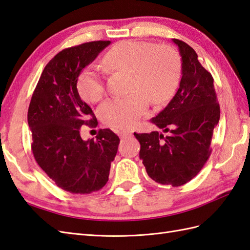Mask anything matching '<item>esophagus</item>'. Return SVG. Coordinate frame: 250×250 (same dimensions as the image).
<instances>
[{"instance_id": "34e87169", "label": "esophagus", "mask_w": 250, "mask_h": 250, "mask_svg": "<svg viewBox=\"0 0 250 250\" xmlns=\"http://www.w3.org/2000/svg\"><path fill=\"white\" fill-rule=\"evenodd\" d=\"M118 135H119V137H120L121 139H125V138H127V137L131 136L132 133H131L130 131H126V130H123V131H119V132H118Z\"/></svg>"}]
</instances>
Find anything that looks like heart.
Returning <instances> with one entry per match:
<instances>
[{"label":"heart","mask_w":250,"mask_h":250,"mask_svg":"<svg viewBox=\"0 0 250 250\" xmlns=\"http://www.w3.org/2000/svg\"><path fill=\"white\" fill-rule=\"evenodd\" d=\"M102 65L110 72L128 74L124 97H112L101 105L100 117L115 128H130L147 110L148 99L161 104L171 97L181 74L179 53L169 45H156L142 41H121L108 50ZM79 94L89 102H99L105 92L100 70L89 65L78 76Z\"/></svg>","instance_id":"heart-1"}]
</instances>
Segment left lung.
Wrapping results in <instances>:
<instances>
[{
  "label": "left lung",
  "mask_w": 250,
  "mask_h": 250,
  "mask_svg": "<svg viewBox=\"0 0 250 250\" xmlns=\"http://www.w3.org/2000/svg\"><path fill=\"white\" fill-rule=\"evenodd\" d=\"M181 56V81L175 96L150 120L158 131L136 133L140 159L149 177L160 185L179 187L200 172L211 154L213 129L220 121V105L211 73L186 42L173 39Z\"/></svg>",
  "instance_id": "1"
}]
</instances>
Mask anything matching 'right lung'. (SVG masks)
I'll return each instance as SVG.
<instances>
[{
	"label": "right lung",
	"mask_w": 250,
	"mask_h": 250,
	"mask_svg": "<svg viewBox=\"0 0 250 250\" xmlns=\"http://www.w3.org/2000/svg\"><path fill=\"white\" fill-rule=\"evenodd\" d=\"M110 43L87 42L59 52L45 65L28 107L35 160L57 187L73 194L101 190L118 151L120 139L110 129H101L96 140L82 139V127L97 121L77 91L79 74Z\"/></svg>",
	"instance_id": "obj_1"
}]
</instances>
